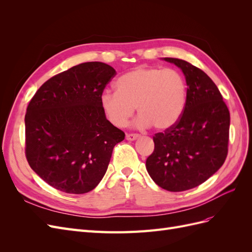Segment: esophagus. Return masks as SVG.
<instances>
[{
  "label": "esophagus",
  "mask_w": 252,
  "mask_h": 252,
  "mask_svg": "<svg viewBox=\"0 0 252 252\" xmlns=\"http://www.w3.org/2000/svg\"><path fill=\"white\" fill-rule=\"evenodd\" d=\"M138 136H139V134H136V133H127L126 134V139L128 141H133V140H135L136 138H138Z\"/></svg>",
  "instance_id": "1"
}]
</instances>
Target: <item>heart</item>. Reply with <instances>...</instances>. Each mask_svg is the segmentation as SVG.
Segmentation results:
<instances>
[{
	"label": "heart",
	"mask_w": 252,
	"mask_h": 252,
	"mask_svg": "<svg viewBox=\"0 0 252 252\" xmlns=\"http://www.w3.org/2000/svg\"><path fill=\"white\" fill-rule=\"evenodd\" d=\"M116 88L100 96L104 114L116 127L125 126L136 107V125L164 130L177 123L186 107L187 83L174 69L139 66L121 75Z\"/></svg>",
	"instance_id": "obj_1"
}]
</instances>
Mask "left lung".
<instances>
[{"mask_svg":"<svg viewBox=\"0 0 252 252\" xmlns=\"http://www.w3.org/2000/svg\"><path fill=\"white\" fill-rule=\"evenodd\" d=\"M164 60L184 72L187 103L177 123L155 134L146 169L158 186L179 192L201 185L224 164L230 113L216 84L200 68L184 60Z\"/></svg>","mask_w":252,"mask_h":252,"instance_id":"8db88e82","label":"left lung"}]
</instances>
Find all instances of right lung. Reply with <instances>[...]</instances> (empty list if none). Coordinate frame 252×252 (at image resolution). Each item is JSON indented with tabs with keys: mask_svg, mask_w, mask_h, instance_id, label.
I'll use <instances>...</instances> for the list:
<instances>
[{
	"mask_svg": "<svg viewBox=\"0 0 252 252\" xmlns=\"http://www.w3.org/2000/svg\"><path fill=\"white\" fill-rule=\"evenodd\" d=\"M117 74L87 62L56 74L37 89L25 114V155L32 169L60 191H91L108 168L113 147L125 138L100 103Z\"/></svg>",
	"mask_w": 252,
	"mask_h": 252,
	"instance_id": "1",
	"label": "right lung"
}]
</instances>
